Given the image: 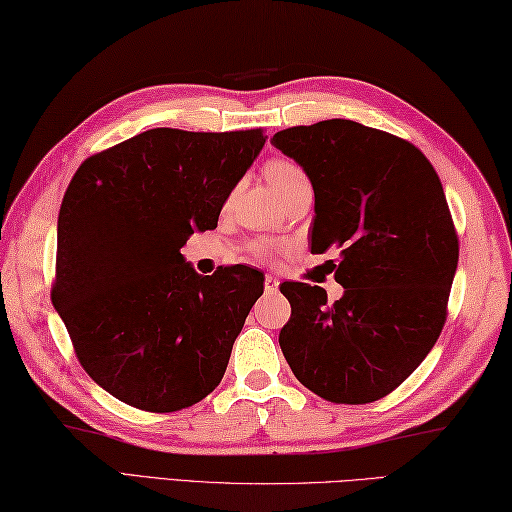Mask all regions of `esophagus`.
Returning a JSON list of instances; mask_svg holds the SVG:
<instances>
[{"mask_svg": "<svg viewBox=\"0 0 512 512\" xmlns=\"http://www.w3.org/2000/svg\"><path fill=\"white\" fill-rule=\"evenodd\" d=\"M278 278L276 276H265V294H276V291H278Z\"/></svg>", "mask_w": 512, "mask_h": 512, "instance_id": "34e87169", "label": "esophagus"}]
</instances>
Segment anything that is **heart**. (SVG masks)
<instances>
[{
    "label": "heart",
    "instance_id": "1",
    "mask_svg": "<svg viewBox=\"0 0 512 512\" xmlns=\"http://www.w3.org/2000/svg\"><path fill=\"white\" fill-rule=\"evenodd\" d=\"M265 174H267V181L269 185L274 187V192L280 194L289 190V187H294L298 183H305L309 181L305 170L300 168L298 163H294L291 159H285V156H276V159H271L267 165H265ZM254 256H265L269 252L267 245H256L254 249Z\"/></svg>",
    "mask_w": 512,
    "mask_h": 512
}]
</instances>
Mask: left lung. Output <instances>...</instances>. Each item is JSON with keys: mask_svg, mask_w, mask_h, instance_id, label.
I'll return each instance as SVG.
<instances>
[{"mask_svg": "<svg viewBox=\"0 0 512 512\" xmlns=\"http://www.w3.org/2000/svg\"><path fill=\"white\" fill-rule=\"evenodd\" d=\"M271 145L314 185L311 252L340 249L344 287L327 302L322 287L280 285L291 305L280 349L322 400H380L429 356L448 316L460 241L440 176L413 143L349 119L280 130Z\"/></svg>", "mask_w": 512, "mask_h": 512, "instance_id": "1", "label": "left lung"}]
</instances>
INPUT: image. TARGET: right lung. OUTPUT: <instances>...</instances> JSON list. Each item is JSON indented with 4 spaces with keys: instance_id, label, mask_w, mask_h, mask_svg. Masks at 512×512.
I'll use <instances>...</instances> for the list:
<instances>
[{
    "instance_id": "add662e5",
    "label": "right lung",
    "mask_w": 512,
    "mask_h": 512,
    "mask_svg": "<svg viewBox=\"0 0 512 512\" xmlns=\"http://www.w3.org/2000/svg\"><path fill=\"white\" fill-rule=\"evenodd\" d=\"M263 145V128H154L88 156L72 176L50 296L81 367L117 400L172 413L221 384L263 294L260 271L198 276L181 247L216 227Z\"/></svg>"
}]
</instances>
